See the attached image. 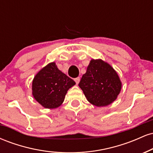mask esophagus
Returning <instances> with one entry per match:
<instances>
[{
	"mask_svg": "<svg viewBox=\"0 0 153 153\" xmlns=\"http://www.w3.org/2000/svg\"><path fill=\"white\" fill-rule=\"evenodd\" d=\"M75 82H76V84L77 85H78V84L79 83V82H80V78H75Z\"/></svg>",
	"mask_w": 153,
	"mask_h": 153,
	"instance_id": "esophagus-1",
	"label": "esophagus"
}]
</instances>
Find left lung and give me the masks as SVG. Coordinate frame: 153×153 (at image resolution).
<instances>
[{"mask_svg":"<svg viewBox=\"0 0 153 153\" xmlns=\"http://www.w3.org/2000/svg\"><path fill=\"white\" fill-rule=\"evenodd\" d=\"M88 101L96 106L113 103L122 89L117 71L101 59H92L78 84Z\"/></svg>","mask_w":153,"mask_h":153,"instance_id":"8db88e82","label":"left lung"}]
</instances>
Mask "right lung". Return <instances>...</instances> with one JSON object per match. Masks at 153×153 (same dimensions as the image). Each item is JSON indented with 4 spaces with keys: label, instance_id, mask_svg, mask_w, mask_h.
<instances>
[{
    "label": "right lung",
    "instance_id": "obj_1",
    "mask_svg": "<svg viewBox=\"0 0 153 153\" xmlns=\"http://www.w3.org/2000/svg\"><path fill=\"white\" fill-rule=\"evenodd\" d=\"M74 85V80L59 71L55 62H50L34 76L32 95L44 108H56L62 105L68 91Z\"/></svg>",
    "mask_w": 153,
    "mask_h": 153
}]
</instances>
